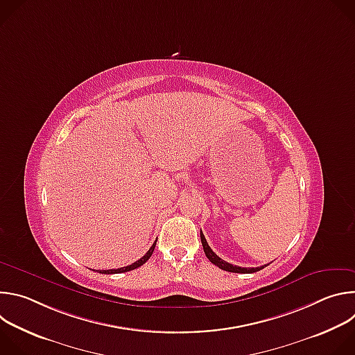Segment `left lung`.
Returning <instances> with one entry per match:
<instances>
[{
  "label": "left lung",
  "instance_id": "1",
  "mask_svg": "<svg viewBox=\"0 0 355 355\" xmlns=\"http://www.w3.org/2000/svg\"><path fill=\"white\" fill-rule=\"evenodd\" d=\"M200 241H202V247H204V251H205V254H207L208 260H209L212 264H215L216 267H219V268H222V270H225V271L237 272V274H252V272H257V271H260V270H263V268L266 267V266H263V267H256V268H244V267H237V266L229 264V263L223 261L220 257H218V256L215 254V252L212 251V248L209 247V244H208V241H207L204 233H202V232H200Z\"/></svg>",
  "mask_w": 355,
  "mask_h": 355
}]
</instances>
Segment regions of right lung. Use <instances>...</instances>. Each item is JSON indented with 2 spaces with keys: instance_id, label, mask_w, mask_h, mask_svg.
<instances>
[{
  "instance_id": "add662e5",
  "label": "right lung",
  "mask_w": 355,
  "mask_h": 355,
  "mask_svg": "<svg viewBox=\"0 0 355 355\" xmlns=\"http://www.w3.org/2000/svg\"><path fill=\"white\" fill-rule=\"evenodd\" d=\"M156 243H157V240L153 243V245H151V247L148 248V251L146 252V254H144L140 260H137L136 263H133V264H130V266H126V267H122V268H116V270H104V271H99V272H101V274H121V272H128V271H132V270H135V268H139L140 266H143V264L151 257V254H153Z\"/></svg>"
}]
</instances>
